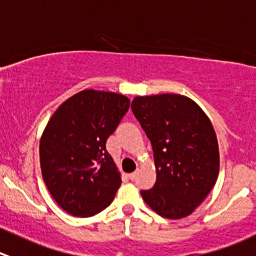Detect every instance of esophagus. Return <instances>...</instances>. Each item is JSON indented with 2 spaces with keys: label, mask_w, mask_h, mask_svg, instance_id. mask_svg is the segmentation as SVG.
<instances>
[{
  "label": "esophagus",
  "mask_w": 256,
  "mask_h": 256,
  "mask_svg": "<svg viewBox=\"0 0 256 256\" xmlns=\"http://www.w3.org/2000/svg\"><path fill=\"white\" fill-rule=\"evenodd\" d=\"M138 168L136 171H134V172L128 174V178H130V180H134V178H135L136 176H138Z\"/></svg>",
  "instance_id": "obj_1"
}]
</instances>
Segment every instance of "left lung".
<instances>
[{
    "mask_svg": "<svg viewBox=\"0 0 256 256\" xmlns=\"http://www.w3.org/2000/svg\"><path fill=\"white\" fill-rule=\"evenodd\" d=\"M131 108L151 141L156 182L141 190L148 208L181 219L202 204L219 176L216 134L202 108L178 94L136 96Z\"/></svg>",
    "mask_w": 256,
    "mask_h": 256,
    "instance_id": "8db88e82",
    "label": "left lung"
}]
</instances>
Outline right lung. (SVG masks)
<instances>
[{"mask_svg":"<svg viewBox=\"0 0 256 256\" xmlns=\"http://www.w3.org/2000/svg\"><path fill=\"white\" fill-rule=\"evenodd\" d=\"M128 108L130 100L121 94L82 90L50 118L40 140L42 178L70 215L92 216L112 202L121 174L106 140Z\"/></svg>","mask_w":256,"mask_h":256,"instance_id":"add662e5","label":"right lung"}]
</instances>
